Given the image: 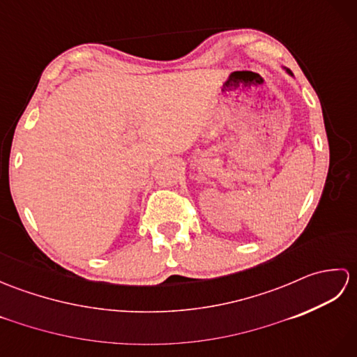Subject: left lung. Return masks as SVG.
Masks as SVG:
<instances>
[{
    "label": "left lung",
    "instance_id": "8db88e82",
    "mask_svg": "<svg viewBox=\"0 0 357 357\" xmlns=\"http://www.w3.org/2000/svg\"><path fill=\"white\" fill-rule=\"evenodd\" d=\"M285 72H287V73H288V75H291V77H293V73H291V72H290V70H288V69H285Z\"/></svg>",
    "mask_w": 357,
    "mask_h": 357
}]
</instances>
